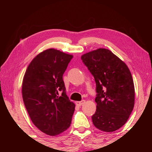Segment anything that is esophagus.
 I'll list each match as a JSON object with an SVG mask.
<instances>
[{
    "mask_svg": "<svg viewBox=\"0 0 152 152\" xmlns=\"http://www.w3.org/2000/svg\"><path fill=\"white\" fill-rule=\"evenodd\" d=\"M76 103L77 105H78V106H81V105L85 103V101H84V100H82L81 101H78V102H76Z\"/></svg>",
    "mask_w": 152,
    "mask_h": 152,
    "instance_id": "obj_1",
    "label": "esophagus"
}]
</instances>
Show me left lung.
Segmentation results:
<instances>
[{
	"mask_svg": "<svg viewBox=\"0 0 152 152\" xmlns=\"http://www.w3.org/2000/svg\"><path fill=\"white\" fill-rule=\"evenodd\" d=\"M81 60L96 82L97 105L92 123L105 132L119 129L127 122L134 107V84L128 67L107 49L87 53Z\"/></svg>",
	"mask_w": 152,
	"mask_h": 152,
	"instance_id": "left-lung-1",
	"label": "left lung"
}]
</instances>
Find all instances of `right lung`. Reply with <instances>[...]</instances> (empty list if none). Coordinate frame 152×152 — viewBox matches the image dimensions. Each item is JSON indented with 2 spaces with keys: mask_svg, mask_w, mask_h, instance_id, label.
Returning a JSON list of instances; mask_svg holds the SVG:
<instances>
[{
  "mask_svg": "<svg viewBox=\"0 0 152 152\" xmlns=\"http://www.w3.org/2000/svg\"><path fill=\"white\" fill-rule=\"evenodd\" d=\"M73 56L49 49L33 59L25 72L23 99L32 122L49 135L64 132L71 124L75 104L66 95L63 74Z\"/></svg>",
  "mask_w": 152,
  "mask_h": 152,
  "instance_id": "obj_1",
  "label": "right lung"
}]
</instances>
